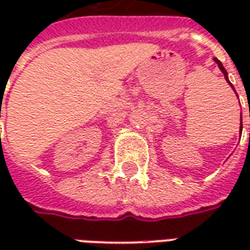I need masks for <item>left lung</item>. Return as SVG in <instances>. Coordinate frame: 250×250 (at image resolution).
<instances>
[{
  "mask_svg": "<svg viewBox=\"0 0 250 250\" xmlns=\"http://www.w3.org/2000/svg\"><path fill=\"white\" fill-rule=\"evenodd\" d=\"M214 62H217V65H218V68H220V69H221V72L224 73V76H225V80H226V82H228V84H229V85H230V87L233 88V91H234V87H233V84H231V83L229 82V77H228V72H226V69H225V68H224V65H222V62H221L220 60H218V59H214ZM234 92H236V91H234ZM240 128H242V120H241V123H240ZM240 132H241V131H240Z\"/></svg>",
  "mask_w": 250,
  "mask_h": 250,
  "instance_id": "left-lung-1",
  "label": "left lung"
}]
</instances>
